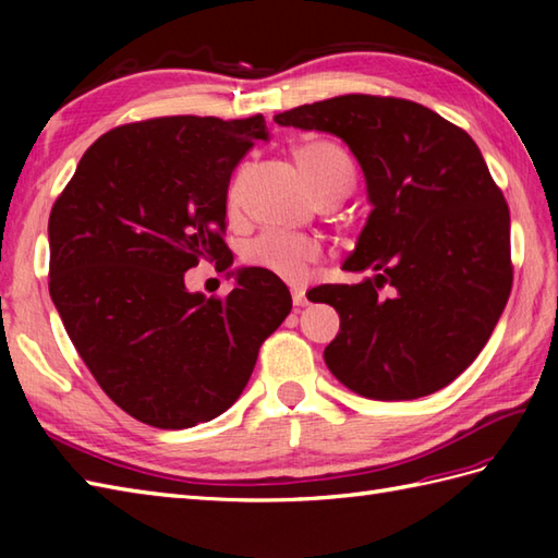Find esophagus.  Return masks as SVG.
I'll list each match as a JSON object with an SVG mask.
<instances>
[{
    "instance_id": "1",
    "label": "esophagus",
    "mask_w": 558,
    "mask_h": 558,
    "mask_svg": "<svg viewBox=\"0 0 558 558\" xmlns=\"http://www.w3.org/2000/svg\"><path fill=\"white\" fill-rule=\"evenodd\" d=\"M292 302H294V306L310 304V300H306V294H304V288H292Z\"/></svg>"
}]
</instances>
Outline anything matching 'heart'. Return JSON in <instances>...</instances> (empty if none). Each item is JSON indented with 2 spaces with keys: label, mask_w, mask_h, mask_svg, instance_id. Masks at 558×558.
<instances>
[{
  "label": "heart",
  "mask_w": 558,
  "mask_h": 558,
  "mask_svg": "<svg viewBox=\"0 0 558 558\" xmlns=\"http://www.w3.org/2000/svg\"><path fill=\"white\" fill-rule=\"evenodd\" d=\"M294 160H298L304 180L312 186L316 198H324L328 194H350L354 184V165L350 153L336 141H306V144L294 148ZM322 256L324 248L316 240L288 230L260 232L244 248L246 264L288 282H302L310 276V268L322 260Z\"/></svg>",
  "instance_id": "1"
}]
</instances>
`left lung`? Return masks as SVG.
I'll return each mask as SVG.
<instances>
[{
  "mask_svg": "<svg viewBox=\"0 0 558 558\" xmlns=\"http://www.w3.org/2000/svg\"><path fill=\"white\" fill-rule=\"evenodd\" d=\"M342 138L374 206L345 270L357 286H318L340 333L324 360L372 400L441 390L475 362L513 286L511 213L475 141L420 102L338 96L272 117Z\"/></svg>",
  "mask_w": 558,
  "mask_h": 558,
  "instance_id": "left-lung-1",
  "label": "left lung"
}]
</instances>
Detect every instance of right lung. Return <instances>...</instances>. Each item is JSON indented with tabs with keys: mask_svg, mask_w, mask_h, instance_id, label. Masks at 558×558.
<instances>
[{
	"mask_svg": "<svg viewBox=\"0 0 558 558\" xmlns=\"http://www.w3.org/2000/svg\"><path fill=\"white\" fill-rule=\"evenodd\" d=\"M246 120L158 117L102 134L50 213V298L81 360L134 420L189 429L228 410L258 348L292 310L286 282L236 270L228 298L189 292L198 260L232 266L228 186L254 141Z\"/></svg>",
	"mask_w": 558,
	"mask_h": 558,
	"instance_id": "right-lung-1",
	"label": "right lung"
}]
</instances>
